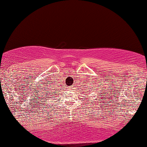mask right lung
<instances>
[{"label": "right lung", "mask_w": 147, "mask_h": 147, "mask_svg": "<svg viewBox=\"0 0 147 147\" xmlns=\"http://www.w3.org/2000/svg\"><path fill=\"white\" fill-rule=\"evenodd\" d=\"M52 85H55V84H52ZM53 86H55V87L53 88ZM49 87H51V88H50V89L51 90H48V91H49V92H47V93H46L47 94V95H46L45 96H46V98H45V100H47V98H51V97H53V98H55V94H55V92L56 91H57V90H55V88H56V86H51V85H49ZM54 96V97H53V96Z\"/></svg>", "instance_id": "add662e5"}]
</instances>
